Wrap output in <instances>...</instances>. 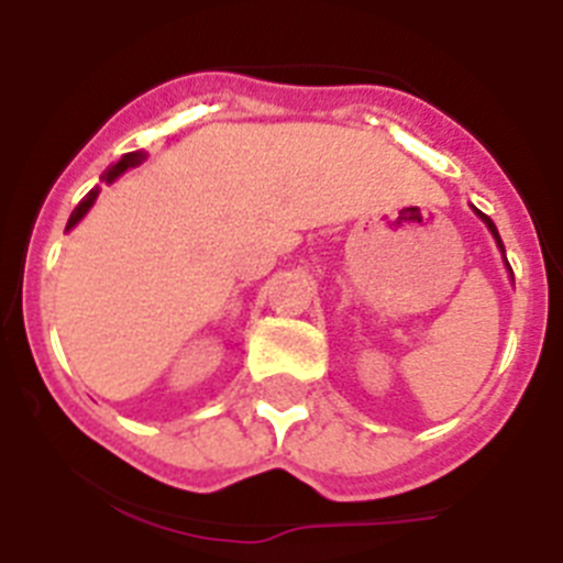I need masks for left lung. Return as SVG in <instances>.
<instances>
[{
	"mask_svg": "<svg viewBox=\"0 0 563 563\" xmlns=\"http://www.w3.org/2000/svg\"><path fill=\"white\" fill-rule=\"evenodd\" d=\"M472 210H475L477 217H481V219H483V222H486V228H488V230H492V235H495L497 246H500V250H503V241H500V233H497L495 222H492V219H488V217H486V213H481V210H477V208H472ZM503 255H506V250H503ZM506 266H508V261H506ZM508 269H511V266H508Z\"/></svg>",
	"mask_w": 563,
	"mask_h": 563,
	"instance_id": "1",
	"label": "left lung"
}]
</instances>
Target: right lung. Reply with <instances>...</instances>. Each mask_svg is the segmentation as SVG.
I'll use <instances>...</instances> for the list:
<instances>
[{
  "mask_svg": "<svg viewBox=\"0 0 563 563\" xmlns=\"http://www.w3.org/2000/svg\"><path fill=\"white\" fill-rule=\"evenodd\" d=\"M141 161H144V155H141V152H130V155H124L122 161H119V163H115V166H110V169L104 172V183H113L115 177L122 175V172L133 169V166H139ZM97 197H99V188H91V191H88L86 197L80 199V205H77V208H75V213H71V217H68V224H66V230H71V228H75L77 222H80L82 217H86V213H88V208H91V205H93V199H97Z\"/></svg>",
  "mask_w": 563,
  "mask_h": 563,
  "instance_id": "obj_1",
  "label": "right lung"
}]
</instances>
